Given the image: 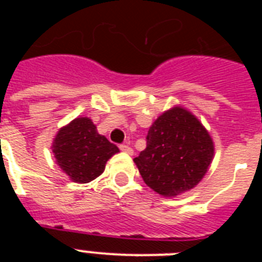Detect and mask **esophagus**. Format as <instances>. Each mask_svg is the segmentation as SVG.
<instances>
[{
    "label": "esophagus",
    "mask_w": 262,
    "mask_h": 262,
    "mask_svg": "<svg viewBox=\"0 0 262 262\" xmlns=\"http://www.w3.org/2000/svg\"><path fill=\"white\" fill-rule=\"evenodd\" d=\"M119 149H120V151L126 152V154H128V155H133L134 154L133 148L129 147V145H127V144H120L119 145Z\"/></svg>",
    "instance_id": "obj_1"
}]
</instances>
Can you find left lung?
I'll return each mask as SVG.
<instances>
[{
	"label": "left lung",
	"instance_id": "1",
	"mask_svg": "<svg viewBox=\"0 0 262 262\" xmlns=\"http://www.w3.org/2000/svg\"><path fill=\"white\" fill-rule=\"evenodd\" d=\"M212 156L214 144L200 120L174 107L149 127L147 147L134 161L148 186L164 196H176L202 180Z\"/></svg>",
	"mask_w": 262,
	"mask_h": 262
}]
</instances>
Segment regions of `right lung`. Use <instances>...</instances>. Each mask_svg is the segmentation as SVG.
<instances>
[{"label":"right lung","instance_id":"add662e5","mask_svg":"<svg viewBox=\"0 0 262 262\" xmlns=\"http://www.w3.org/2000/svg\"><path fill=\"white\" fill-rule=\"evenodd\" d=\"M52 152L62 172L72 181L86 184L98 177L105 164L119 149L97 133L89 118H76L62 127L53 140Z\"/></svg>","mask_w":262,"mask_h":262}]
</instances>
